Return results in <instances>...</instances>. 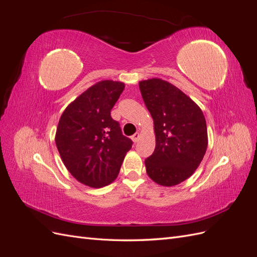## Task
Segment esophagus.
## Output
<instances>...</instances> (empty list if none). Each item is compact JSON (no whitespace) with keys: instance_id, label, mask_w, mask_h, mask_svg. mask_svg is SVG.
Returning <instances> with one entry per match:
<instances>
[{"instance_id":"34e87169","label":"esophagus","mask_w":257,"mask_h":257,"mask_svg":"<svg viewBox=\"0 0 257 257\" xmlns=\"http://www.w3.org/2000/svg\"><path fill=\"white\" fill-rule=\"evenodd\" d=\"M139 138H141V134L135 133L133 136H132V141H133L134 143H137L139 141Z\"/></svg>"}]
</instances>
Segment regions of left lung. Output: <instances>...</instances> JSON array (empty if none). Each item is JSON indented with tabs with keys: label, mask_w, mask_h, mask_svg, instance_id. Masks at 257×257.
I'll list each match as a JSON object with an SVG mask.
<instances>
[{
	"label": "left lung",
	"mask_w": 257,
	"mask_h": 257,
	"mask_svg": "<svg viewBox=\"0 0 257 257\" xmlns=\"http://www.w3.org/2000/svg\"><path fill=\"white\" fill-rule=\"evenodd\" d=\"M155 133V149L145 160L147 174L163 186L190 178L208 146L207 124L198 105L174 84L160 78L139 81Z\"/></svg>",
	"instance_id": "obj_1"
}]
</instances>
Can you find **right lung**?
I'll list each match as a JSON object with an SVG mask.
<instances>
[{
    "mask_svg": "<svg viewBox=\"0 0 257 257\" xmlns=\"http://www.w3.org/2000/svg\"><path fill=\"white\" fill-rule=\"evenodd\" d=\"M124 87L112 80L95 83L66 107L58 124L56 145L62 161L74 178L91 188L118 177L133 145L110 115Z\"/></svg>",
    "mask_w": 257,
    "mask_h": 257,
    "instance_id": "right-lung-1",
    "label": "right lung"
}]
</instances>
